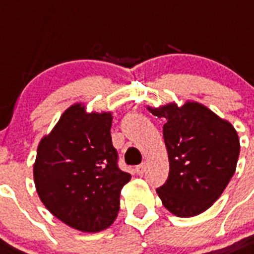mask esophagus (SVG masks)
<instances>
[{
  "mask_svg": "<svg viewBox=\"0 0 254 254\" xmlns=\"http://www.w3.org/2000/svg\"><path fill=\"white\" fill-rule=\"evenodd\" d=\"M145 171H146L145 163H142V164H139V166L135 167V172H137L138 175H143V174H145Z\"/></svg>",
  "mask_w": 254,
  "mask_h": 254,
  "instance_id": "34e87169",
  "label": "esophagus"
}]
</instances>
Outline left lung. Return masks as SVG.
<instances>
[{
  "label": "left lung",
  "mask_w": 254,
  "mask_h": 254,
  "mask_svg": "<svg viewBox=\"0 0 254 254\" xmlns=\"http://www.w3.org/2000/svg\"><path fill=\"white\" fill-rule=\"evenodd\" d=\"M148 111L164 117L170 174L156 189L162 203L176 216L189 218L209 209L234 176L240 154L235 127L199 103H170Z\"/></svg>",
  "instance_id": "1"
}]
</instances>
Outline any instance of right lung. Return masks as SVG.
Here are the masks:
<instances>
[{
  "label": "right lung",
  "mask_w": 254,
  "mask_h": 254,
  "mask_svg": "<svg viewBox=\"0 0 254 254\" xmlns=\"http://www.w3.org/2000/svg\"><path fill=\"white\" fill-rule=\"evenodd\" d=\"M111 127V112L87 113L74 104L38 146L34 180L41 202L82 232H99L115 222L121 189L131 177L117 166Z\"/></svg>",
  "instance_id": "obj_1"
}]
</instances>
